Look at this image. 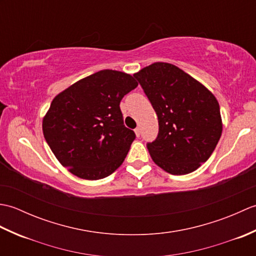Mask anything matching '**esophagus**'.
<instances>
[{"label": "esophagus", "instance_id": "1", "mask_svg": "<svg viewBox=\"0 0 256 256\" xmlns=\"http://www.w3.org/2000/svg\"><path fill=\"white\" fill-rule=\"evenodd\" d=\"M134 131H135V134H136V136L140 138V128H136L134 130Z\"/></svg>", "mask_w": 256, "mask_h": 256}]
</instances>
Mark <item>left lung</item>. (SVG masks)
<instances>
[{
  "instance_id": "8db88e82",
  "label": "left lung",
  "mask_w": 256,
  "mask_h": 256,
  "mask_svg": "<svg viewBox=\"0 0 256 256\" xmlns=\"http://www.w3.org/2000/svg\"><path fill=\"white\" fill-rule=\"evenodd\" d=\"M133 77L158 118V134L148 143L155 162L172 175H186L209 158L222 133L216 96L182 69L155 62Z\"/></svg>"
}]
</instances>
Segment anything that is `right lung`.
I'll return each mask as SVG.
<instances>
[{
  "instance_id": "add662e5",
  "label": "right lung",
  "mask_w": 256,
  "mask_h": 256,
  "mask_svg": "<svg viewBox=\"0 0 256 256\" xmlns=\"http://www.w3.org/2000/svg\"><path fill=\"white\" fill-rule=\"evenodd\" d=\"M136 86L131 74L106 69L79 80L52 100L42 132L70 172L96 180L124 162L136 136L124 125L120 102Z\"/></svg>"
}]
</instances>
